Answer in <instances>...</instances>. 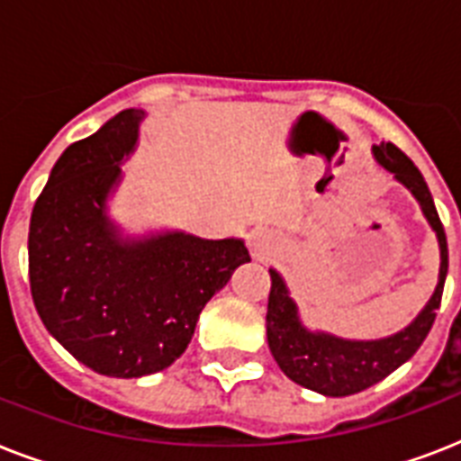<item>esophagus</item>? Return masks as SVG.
<instances>
[{
    "instance_id": "34e87169",
    "label": "esophagus",
    "mask_w": 461,
    "mask_h": 461,
    "mask_svg": "<svg viewBox=\"0 0 461 461\" xmlns=\"http://www.w3.org/2000/svg\"><path fill=\"white\" fill-rule=\"evenodd\" d=\"M251 251L256 258H270V253H273V246H270V239L267 234H253L251 239Z\"/></svg>"
}]
</instances>
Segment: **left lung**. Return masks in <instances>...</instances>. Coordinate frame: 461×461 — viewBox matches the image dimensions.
<instances>
[{"mask_svg":"<svg viewBox=\"0 0 461 461\" xmlns=\"http://www.w3.org/2000/svg\"><path fill=\"white\" fill-rule=\"evenodd\" d=\"M373 158L385 172L393 174L397 184L414 195L426 222L436 234L438 251H440L438 285L426 306L402 330L375 339H349V337L332 335L328 330L308 328L299 303L289 292L287 280L275 267H270L273 287H270L266 318L267 347L289 380L325 397H347L361 393L387 378L402 364H407L433 328L445 277H447V239L423 174L393 143L373 146Z\"/></svg>","mask_w":461,"mask_h":461,"instance_id":"left-lung-1","label":"left lung"}]
</instances>
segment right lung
Wrapping results in <instances>:
<instances>
[{"label":"right lung","instance_id":"1","mask_svg":"<svg viewBox=\"0 0 461 461\" xmlns=\"http://www.w3.org/2000/svg\"><path fill=\"white\" fill-rule=\"evenodd\" d=\"M143 110H124L54 162L28 231L31 294L64 349L100 375L140 378L186 351L203 306L251 260L244 239L131 231L112 217Z\"/></svg>","mask_w":461,"mask_h":461}]
</instances>
